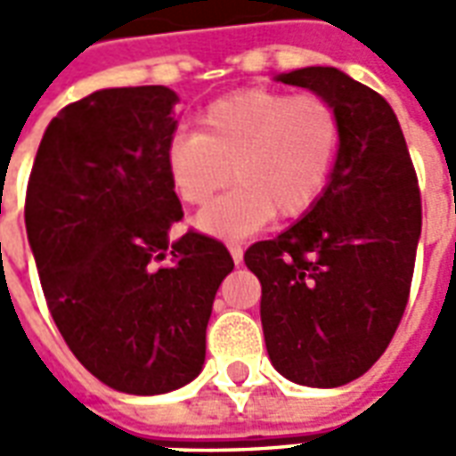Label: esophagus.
Listing matches in <instances>:
<instances>
[{"instance_id":"1","label":"esophagus","mask_w":456,"mask_h":456,"mask_svg":"<svg viewBox=\"0 0 456 456\" xmlns=\"http://www.w3.org/2000/svg\"><path fill=\"white\" fill-rule=\"evenodd\" d=\"M229 254L234 258V264H241V258H244V247L239 244V241H229Z\"/></svg>"}]
</instances>
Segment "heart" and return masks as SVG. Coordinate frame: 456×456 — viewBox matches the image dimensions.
<instances>
[{"mask_svg":"<svg viewBox=\"0 0 456 456\" xmlns=\"http://www.w3.org/2000/svg\"><path fill=\"white\" fill-rule=\"evenodd\" d=\"M342 151V117L320 94L239 90L219 97L200 117V131H178L166 146L173 190L188 205H205L239 185L195 217L202 232L247 237L273 215L296 219L315 208Z\"/></svg>","mask_w":456,"mask_h":456,"instance_id":"1","label":"heart"}]
</instances>
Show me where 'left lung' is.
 <instances>
[{"label":"left lung","mask_w":456,"mask_h":456,"mask_svg":"<svg viewBox=\"0 0 456 456\" xmlns=\"http://www.w3.org/2000/svg\"><path fill=\"white\" fill-rule=\"evenodd\" d=\"M335 104L342 151L305 217L256 241L244 261L261 281V325L286 379L335 388L391 344L411 296L422 227L418 175L391 104L337 68L278 75Z\"/></svg>","instance_id":"left-lung-1"}]
</instances>
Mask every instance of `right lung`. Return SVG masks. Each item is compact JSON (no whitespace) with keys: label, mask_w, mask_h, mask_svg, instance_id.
Instances as JSON below:
<instances>
[{"label":"right lung","mask_w":456,"mask_h":456,"mask_svg":"<svg viewBox=\"0 0 456 456\" xmlns=\"http://www.w3.org/2000/svg\"><path fill=\"white\" fill-rule=\"evenodd\" d=\"M178 97L163 85L97 90L45 129L26 188V234L65 344L110 388L156 395L190 383L234 261L190 229L166 146ZM169 261H165V256Z\"/></svg>","instance_id":"add662e5"}]
</instances>
